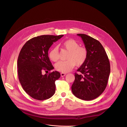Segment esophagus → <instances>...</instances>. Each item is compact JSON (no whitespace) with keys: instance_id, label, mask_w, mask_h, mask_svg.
I'll return each mask as SVG.
<instances>
[{"instance_id":"esophagus-1","label":"esophagus","mask_w":127,"mask_h":127,"mask_svg":"<svg viewBox=\"0 0 127 127\" xmlns=\"http://www.w3.org/2000/svg\"><path fill=\"white\" fill-rule=\"evenodd\" d=\"M66 75V73H64V72H61V77H64Z\"/></svg>"}]
</instances>
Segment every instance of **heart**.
Wrapping results in <instances>:
<instances>
[{"label": "heart", "instance_id": "b5f03b06", "mask_svg": "<svg viewBox=\"0 0 127 127\" xmlns=\"http://www.w3.org/2000/svg\"><path fill=\"white\" fill-rule=\"evenodd\" d=\"M63 47L69 51L67 60L60 61L55 65L56 70L62 72H68L75 67L76 64L80 66L83 64L87 58V51L85 48L79 47L77 41L72 39L67 40L62 44ZM49 58L56 62L59 59V54L57 47L53 48L49 53Z\"/></svg>", "mask_w": 127, "mask_h": 127}]
</instances>
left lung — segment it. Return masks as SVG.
I'll list each match as a JSON object with an SVG mask.
<instances>
[{"instance_id":"left-lung-1","label":"left lung","mask_w":127,"mask_h":127,"mask_svg":"<svg viewBox=\"0 0 127 127\" xmlns=\"http://www.w3.org/2000/svg\"><path fill=\"white\" fill-rule=\"evenodd\" d=\"M82 38L87 51L86 61L75 74L71 91L76 97L90 101L98 97L106 87L110 74V64L106 53L97 40L84 34Z\"/></svg>"}]
</instances>
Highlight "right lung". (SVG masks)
Returning a JSON list of instances; mask_svg holds the SVG:
<instances>
[{
  "mask_svg": "<svg viewBox=\"0 0 127 127\" xmlns=\"http://www.w3.org/2000/svg\"><path fill=\"white\" fill-rule=\"evenodd\" d=\"M64 35H43L27 41L22 47L17 60L18 78L24 90L32 98L44 100L52 97L56 91V80L60 77L57 71L43 74L54 69L48 57L53 42Z\"/></svg>",
  "mask_w": 127,
  "mask_h": 127,
  "instance_id": "right-lung-1",
  "label": "right lung"
}]
</instances>
